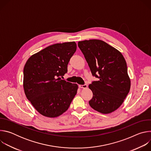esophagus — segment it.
<instances>
[{"label":"esophagus","instance_id":"1","mask_svg":"<svg viewBox=\"0 0 151 151\" xmlns=\"http://www.w3.org/2000/svg\"><path fill=\"white\" fill-rule=\"evenodd\" d=\"M79 87L81 88H86L87 87V84H83V85H79Z\"/></svg>","mask_w":151,"mask_h":151}]
</instances>
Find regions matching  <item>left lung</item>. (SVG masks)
<instances>
[{
	"label": "left lung",
	"instance_id": "obj_1",
	"mask_svg": "<svg viewBox=\"0 0 151 151\" xmlns=\"http://www.w3.org/2000/svg\"><path fill=\"white\" fill-rule=\"evenodd\" d=\"M88 63L92 75L98 78L89 85L93 98L89 104L101 114H110L122 104L130 91V79L122 54L98 39L80 41L78 44Z\"/></svg>",
	"mask_w": 151,
	"mask_h": 151
}]
</instances>
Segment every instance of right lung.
Wrapping results in <instances>:
<instances>
[{
  "label": "right lung",
  "mask_w": 151,
  "mask_h": 151,
  "mask_svg": "<svg viewBox=\"0 0 151 151\" xmlns=\"http://www.w3.org/2000/svg\"><path fill=\"white\" fill-rule=\"evenodd\" d=\"M76 50L75 42L50 45L32 55L23 70L27 99L41 115L57 117L66 112L78 86L61 79Z\"/></svg>",
  "instance_id": "add662e5"
}]
</instances>
